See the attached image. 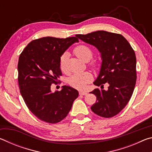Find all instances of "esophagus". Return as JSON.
<instances>
[{
    "instance_id": "esophagus-1",
    "label": "esophagus",
    "mask_w": 152,
    "mask_h": 152,
    "mask_svg": "<svg viewBox=\"0 0 152 152\" xmlns=\"http://www.w3.org/2000/svg\"><path fill=\"white\" fill-rule=\"evenodd\" d=\"M87 94V92H84V91H80L79 92V94L80 95H83V96H84V95H86Z\"/></svg>"
}]
</instances>
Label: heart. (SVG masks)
<instances>
[{"label": "heart", "mask_w": 152, "mask_h": 152, "mask_svg": "<svg viewBox=\"0 0 152 152\" xmlns=\"http://www.w3.org/2000/svg\"><path fill=\"white\" fill-rule=\"evenodd\" d=\"M74 53L80 60L84 61H89L92 57V50L91 48L86 45H79L74 48ZM68 64V54L66 53L61 56L60 60V67L61 71L67 72ZM94 67L96 64L92 63ZM92 80V75L88 72H78L73 74L68 79V83L74 88L77 89H84Z\"/></svg>", "instance_id": "b5f03b06"}]
</instances>
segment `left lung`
I'll use <instances>...</instances> for the list:
<instances>
[{
  "label": "left lung",
  "mask_w": 152,
  "mask_h": 152,
  "mask_svg": "<svg viewBox=\"0 0 152 152\" xmlns=\"http://www.w3.org/2000/svg\"><path fill=\"white\" fill-rule=\"evenodd\" d=\"M76 37L94 45L101 53V70L94 84L102 89L91 92L96 96L91 110L102 117H114L124 109L134 91L137 79L135 51L118 33L97 31ZM104 83L108 85L107 90L102 89Z\"/></svg>",
  "instance_id": "1"
}]
</instances>
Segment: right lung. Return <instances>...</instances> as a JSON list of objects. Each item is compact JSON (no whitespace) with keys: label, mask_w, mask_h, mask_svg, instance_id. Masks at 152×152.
<instances>
[{"label":"right lung","mask_w":152,"mask_h":152,"mask_svg":"<svg viewBox=\"0 0 152 152\" xmlns=\"http://www.w3.org/2000/svg\"><path fill=\"white\" fill-rule=\"evenodd\" d=\"M76 37H45L33 40L20 53L18 62V82L20 94L35 116L49 123L63 120L78 96L77 90L63 86L52 92L51 85L61 76L60 60Z\"/></svg>","instance_id":"1"}]
</instances>
